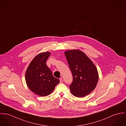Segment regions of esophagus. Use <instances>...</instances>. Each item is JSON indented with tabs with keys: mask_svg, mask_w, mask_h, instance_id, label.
Listing matches in <instances>:
<instances>
[{
	"mask_svg": "<svg viewBox=\"0 0 126 126\" xmlns=\"http://www.w3.org/2000/svg\"><path fill=\"white\" fill-rule=\"evenodd\" d=\"M59 80H60V83H62L63 82V80L62 78H60Z\"/></svg>",
	"mask_w": 126,
	"mask_h": 126,
	"instance_id": "34e87169",
	"label": "esophagus"
}]
</instances>
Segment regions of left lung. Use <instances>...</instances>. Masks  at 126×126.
Here are the masks:
<instances>
[{"label":"left lung","mask_w":126,"mask_h":126,"mask_svg":"<svg viewBox=\"0 0 126 126\" xmlns=\"http://www.w3.org/2000/svg\"><path fill=\"white\" fill-rule=\"evenodd\" d=\"M73 76L70 85L71 94L76 97L89 94L96 87L98 79V70L90 59L79 50L65 52Z\"/></svg>","instance_id":"left-lung-1"}]
</instances>
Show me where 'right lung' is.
Returning a JSON list of instances; mask_svg holds the SVG:
<instances>
[{"label": "right lung", "mask_w": 126, "mask_h": 126, "mask_svg": "<svg viewBox=\"0 0 126 126\" xmlns=\"http://www.w3.org/2000/svg\"><path fill=\"white\" fill-rule=\"evenodd\" d=\"M48 52L38 54L32 60L27 70L25 77L28 88L35 94L42 97L51 94L60 82L47 66Z\"/></svg>", "instance_id": "right-lung-1"}]
</instances>
